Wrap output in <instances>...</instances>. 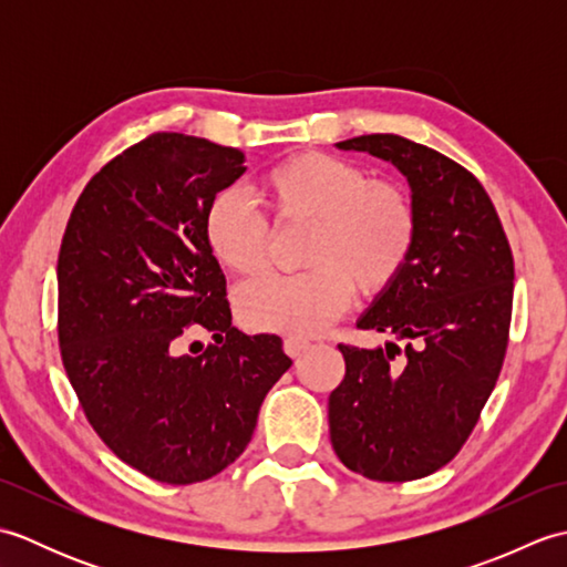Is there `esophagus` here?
I'll return each instance as SVG.
<instances>
[{
	"mask_svg": "<svg viewBox=\"0 0 567 567\" xmlns=\"http://www.w3.org/2000/svg\"><path fill=\"white\" fill-rule=\"evenodd\" d=\"M309 348V341L302 339H285V353L290 358H299Z\"/></svg>",
	"mask_w": 567,
	"mask_h": 567,
	"instance_id": "esophagus-1",
	"label": "esophagus"
}]
</instances>
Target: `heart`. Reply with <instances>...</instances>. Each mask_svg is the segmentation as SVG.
<instances>
[{
	"label": "heart",
	"instance_id": "heart-1",
	"mask_svg": "<svg viewBox=\"0 0 567 567\" xmlns=\"http://www.w3.org/2000/svg\"><path fill=\"white\" fill-rule=\"evenodd\" d=\"M260 197L275 219L315 221L299 275H262L236 295L248 329L290 339L317 336L353 299L388 292L406 268L416 240L412 197L370 179L365 167L327 153H299L260 179ZM212 256L236 275H256L268 262L270 221L238 192H221L204 214Z\"/></svg>",
	"mask_w": 567,
	"mask_h": 567
}]
</instances>
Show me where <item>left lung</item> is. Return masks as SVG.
Masks as SVG:
<instances>
[{"label":"left lung","mask_w":567,"mask_h":567,"mask_svg":"<svg viewBox=\"0 0 567 567\" xmlns=\"http://www.w3.org/2000/svg\"><path fill=\"white\" fill-rule=\"evenodd\" d=\"M336 146L392 163L412 189V256L358 319V329L390 341L341 343L346 375L329 396L341 463L378 483H406L453 461L495 390L509 341L514 258L495 204L463 165L394 134Z\"/></svg>","instance_id":"obj_1"}]
</instances>
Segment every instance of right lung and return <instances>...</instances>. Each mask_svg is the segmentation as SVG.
I'll list each match as a JSON object with an SVG mask.
<instances>
[{
    "mask_svg": "<svg viewBox=\"0 0 567 567\" xmlns=\"http://www.w3.org/2000/svg\"><path fill=\"white\" fill-rule=\"evenodd\" d=\"M244 163L207 138L153 134L90 179L60 244L58 341L72 390L116 457L158 483L231 465L292 365L280 336L231 327L204 238V214ZM189 330L215 343L183 354Z\"/></svg>",
    "mask_w": 567,
    "mask_h": 567,
    "instance_id": "1",
    "label": "right lung"
}]
</instances>
